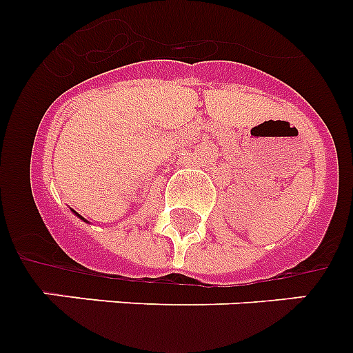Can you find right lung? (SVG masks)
Masks as SVG:
<instances>
[{
    "label": "right lung",
    "mask_w": 353,
    "mask_h": 353,
    "mask_svg": "<svg viewBox=\"0 0 353 353\" xmlns=\"http://www.w3.org/2000/svg\"><path fill=\"white\" fill-rule=\"evenodd\" d=\"M72 213H74V215H76V216H78V219H81V221H83V222H87V221H85V219H83V216H81V215H78V213H76V211H72Z\"/></svg>",
    "instance_id": "add662e5"
}]
</instances>
